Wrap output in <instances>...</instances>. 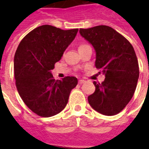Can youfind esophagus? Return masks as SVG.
Masks as SVG:
<instances>
[{
	"instance_id": "34e87169",
	"label": "esophagus",
	"mask_w": 149,
	"mask_h": 149,
	"mask_svg": "<svg viewBox=\"0 0 149 149\" xmlns=\"http://www.w3.org/2000/svg\"><path fill=\"white\" fill-rule=\"evenodd\" d=\"M84 82H85V81H84V80H79V84H84Z\"/></svg>"
}]
</instances>
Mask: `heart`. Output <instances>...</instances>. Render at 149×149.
I'll return each mask as SVG.
<instances>
[{"instance_id": "b5f03b06", "label": "heart", "mask_w": 149, "mask_h": 149, "mask_svg": "<svg viewBox=\"0 0 149 149\" xmlns=\"http://www.w3.org/2000/svg\"><path fill=\"white\" fill-rule=\"evenodd\" d=\"M84 45H87V44H81V45H80V47H82V46H84ZM80 47H79V48H80Z\"/></svg>"}]
</instances>
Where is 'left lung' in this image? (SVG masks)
<instances>
[{
  "mask_svg": "<svg viewBox=\"0 0 149 149\" xmlns=\"http://www.w3.org/2000/svg\"><path fill=\"white\" fill-rule=\"evenodd\" d=\"M79 32L93 46L95 66L105 76L101 84L93 82L96 90L88 97V103L103 115H116L131 100L136 88L139 65L134 49L125 37L107 25Z\"/></svg>",
  "mask_w": 149,
  "mask_h": 149,
  "instance_id": "8db88e82",
  "label": "left lung"
}]
</instances>
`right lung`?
I'll return each mask as SVG.
<instances>
[{"label":"right lung","instance_id":"1","mask_svg":"<svg viewBox=\"0 0 149 149\" xmlns=\"http://www.w3.org/2000/svg\"><path fill=\"white\" fill-rule=\"evenodd\" d=\"M78 29L63 30L45 24L34 29L22 39L14 56L16 86L28 108L40 116L58 114L68 103L77 84L75 77L53 78L51 70L72 42Z\"/></svg>","mask_w":149,"mask_h":149}]
</instances>
